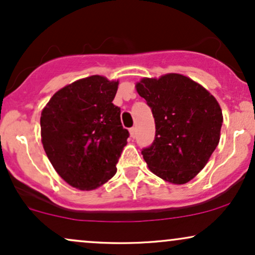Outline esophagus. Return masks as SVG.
Here are the masks:
<instances>
[{
	"label": "esophagus",
	"mask_w": 255,
	"mask_h": 255,
	"mask_svg": "<svg viewBox=\"0 0 255 255\" xmlns=\"http://www.w3.org/2000/svg\"><path fill=\"white\" fill-rule=\"evenodd\" d=\"M129 133H130V136L131 137H135V134H136V129H135V128H130V129H129Z\"/></svg>",
	"instance_id": "1"
}]
</instances>
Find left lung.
Segmentation results:
<instances>
[{
  "label": "left lung",
  "instance_id": "1",
  "mask_svg": "<svg viewBox=\"0 0 255 255\" xmlns=\"http://www.w3.org/2000/svg\"><path fill=\"white\" fill-rule=\"evenodd\" d=\"M135 87L156 124L153 142L141 151L145 162L158 177L187 183L204 169L219 142L223 115L218 102L201 85L175 73L144 78Z\"/></svg>",
  "mask_w": 255,
  "mask_h": 255
}]
</instances>
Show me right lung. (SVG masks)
Wrapping results in <instances>:
<instances>
[{
    "instance_id": "add662e5",
    "label": "right lung",
    "mask_w": 255,
    "mask_h": 255,
    "mask_svg": "<svg viewBox=\"0 0 255 255\" xmlns=\"http://www.w3.org/2000/svg\"><path fill=\"white\" fill-rule=\"evenodd\" d=\"M119 81L101 75L80 79L57 91L40 116L42 142L57 174L91 191L116 174L129 131L113 101Z\"/></svg>"
}]
</instances>
